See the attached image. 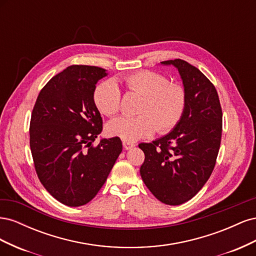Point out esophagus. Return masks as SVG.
Listing matches in <instances>:
<instances>
[{"instance_id":"1","label":"esophagus","mask_w":256,"mask_h":256,"mask_svg":"<svg viewBox=\"0 0 256 256\" xmlns=\"http://www.w3.org/2000/svg\"><path fill=\"white\" fill-rule=\"evenodd\" d=\"M122 146L125 150H131L132 147H134V143L129 141H122Z\"/></svg>"}]
</instances>
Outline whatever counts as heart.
Wrapping results in <instances>:
<instances>
[{
	"label": "heart",
	"instance_id": "obj_1",
	"mask_svg": "<svg viewBox=\"0 0 256 256\" xmlns=\"http://www.w3.org/2000/svg\"><path fill=\"white\" fill-rule=\"evenodd\" d=\"M129 92L142 96L136 108L138 116L111 120L106 126L108 134L124 141L134 142L152 136L154 131L164 134L180 124L187 106V92L178 83L170 82L164 74L141 70L122 79ZM97 109L106 116H114L120 110L122 94L114 81L100 83L94 92Z\"/></svg>",
	"mask_w": 256,
	"mask_h": 256
}]
</instances>
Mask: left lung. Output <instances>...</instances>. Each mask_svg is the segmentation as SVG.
Listing matches in <instances>:
<instances>
[{
	"label": "left lung",
	"mask_w": 256,
	"mask_h": 256,
	"mask_svg": "<svg viewBox=\"0 0 256 256\" xmlns=\"http://www.w3.org/2000/svg\"><path fill=\"white\" fill-rule=\"evenodd\" d=\"M161 63L178 69L187 106L173 131L138 144L145 154L140 173L160 202L180 205L203 188L214 171L221 144L222 109L214 85L196 67L180 58Z\"/></svg>",
	"instance_id": "obj_1"
}]
</instances>
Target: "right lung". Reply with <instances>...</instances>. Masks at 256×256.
<instances>
[{"label":"right lung","mask_w":256,"mask_h":256,"mask_svg":"<svg viewBox=\"0 0 256 256\" xmlns=\"http://www.w3.org/2000/svg\"><path fill=\"white\" fill-rule=\"evenodd\" d=\"M106 76L97 66L67 67L42 88L30 116L36 174L54 198L70 207L96 196L122 148L118 136L92 145L102 130L94 92Z\"/></svg>","instance_id":"right-lung-1"}]
</instances>
